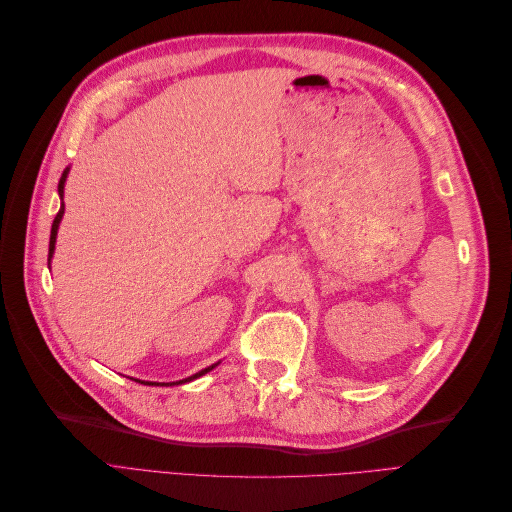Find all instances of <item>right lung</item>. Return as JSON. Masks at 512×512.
I'll list each match as a JSON object with an SVG mask.
<instances>
[{
	"mask_svg": "<svg viewBox=\"0 0 512 512\" xmlns=\"http://www.w3.org/2000/svg\"><path fill=\"white\" fill-rule=\"evenodd\" d=\"M66 175H68V170H64V175H61V179H59V185H57L59 196H64V183H66ZM61 215H64V205H61L59 213L55 215V220H53V228H51V241H49V254H53V250H55V237H57V226H59V222H61ZM213 367H215V365H211V367H207V369H203V371H198L196 376H192V378H185V380H194V378H198V376H203V374H207V371H211ZM185 380H179V382H185ZM145 384H153V382H145Z\"/></svg>",
	"mask_w": 512,
	"mask_h": 512,
	"instance_id": "obj_1",
	"label": "right lung"
}]
</instances>
